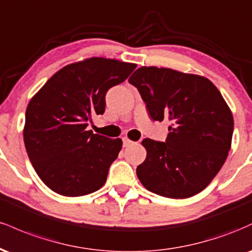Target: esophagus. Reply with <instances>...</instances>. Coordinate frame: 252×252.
Listing matches in <instances>:
<instances>
[{"label":"esophagus","instance_id":"obj_1","mask_svg":"<svg viewBox=\"0 0 252 252\" xmlns=\"http://www.w3.org/2000/svg\"><path fill=\"white\" fill-rule=\"evenodd\" d=\"M132 143H134V142H132L131 140H129L128 137L123 138V147H129V146H131Z\"/></svg>","mask_w":252,"mask_h":252}]
</instances>
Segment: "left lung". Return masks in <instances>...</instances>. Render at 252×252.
I'll use <instances>...</instances> for the list:
<instances>
[{"label": "left lung", "mask_w": 252, "mask_h": 252, "mask_svg": "<svg viewBox=\"0 0 252 252\" xmlns=\"http://www.w3.org/2000/svg\"><path fill=\"white\" fill-rule=\"evenodd\" d=\"M154 121L169 120L166 142L144 138L146 160L136 168L141 184L155 194L185 199L206 189L231 149L233 116L207 78L142 66L129 78Z\"/></svg>", "instance_id": "1"}]
</instances>
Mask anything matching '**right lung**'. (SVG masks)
Masks as SVG:
<instances>
[{"label":"right lung","mask_w":252,"mask_h":252,"mask_svg":"<svg viewBox=\"0 0 252 252\" xmlns=\"http://www.w3.org/2000/svg\"><path fill=\"white\" fill-rule=\"evenodd\" d=\"M136 63L88 58L66 65L32 97L26 110L24 141L36 174L65 196L96 192L105 184L122 149L121 138L86 130L92 115H103L105 94Z\"/></svg>","instance_id":"add662e5"}]
</instances>
